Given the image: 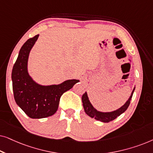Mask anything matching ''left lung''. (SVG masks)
<instances>
[{"instance_id":"1","label":"left lung","mask_w":153,"mask_h":153,"mask_svg":"<svg viewBox=\"0 0 153 153\" xmlns=\"http://www.w3.org/2000/svg\"><path fill=\"white\" fill-rule=\"evenodd\" d=\"M135 90V87L134 88L132 92H131V95L128 100L125 102L124 105H123L120 108H119L116 111H114L111 112H101L97 111L96 108H94V106L92 105L91 102L88 99V97L87 93H85L82 95V102H83V108H84V111L88 116H89L91 118H95V120H100L101 122L103 123H108L110 121L114 120V119H116L117 117L120 116L124 113L125 111L127 109L128 106L130 104V101L131 97H132L134 91Z\"/></svg>"}]
</instances>
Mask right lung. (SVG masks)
I'll return each instance as SVG.
<instances>
[{
    "mask_svg": "<svg viewBox=\"0 0 153 153\" xmlns=\"http://www.w3.org/2000/svg\"><path fill=\"white\" fill-rule=\"evenodd\" d=\"M39 35L28 39L21 48L12 72V89L17 105L31 118H43L57 111L60 98L72 88L76 79L65 81L58 85H42L35 82L28 72L29 53Z\"/></svg>",
    "mask_w": 153,
    "mask_h": 153,
    "instance_id": "obj_1",
    "label": "right lung"
}]
</instances>
